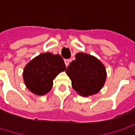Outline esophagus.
Segmentation results:
<instances>
[{"label":"esophagus","mask_w":135,"mask_h":135,"mask_svg":"<svg viewBox=\"0 0 135 135\" xmlns=\"http://www.w3.org/2000/svg\"><path fill=\"white\" fill-rule=\"evenodd\" d=\"M64 62H65V64H66V67H67L69 65L70 60H69V59H65V60H64Z\"/></svg>","instance_id":"1"}]
</instances>
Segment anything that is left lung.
Segmentation results:
<instances>
[{
    "label": "left lung",
    "instance_id": "obj_1",
    "mask_svg": "<svg viewBox=\"0 0 135 135\" xmlns=\"http://www.w3.org/2000/svg\"><path fill=\"white\" fill-rule=\"evenodd\" d=\"M66 73L72 81L73 88L81 96L88 97L98 93L106 79L104 65L94 56L83 52L76 55Z\"/></svg>",
    "mask_w": 135,
    "mask_h": 135
}]
</instances>
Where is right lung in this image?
I'll return each instance as SVG.
<instances>
[{
  "label": "right lung",
  "instance_id": "obj_1",
  "mask_svg": "<svg viewBox=\"0 0 135 135\" xmlns=\"http://www.w3.org/2000/svg\"><path fill=\"white\" fill-rule=\"evenodd\" d=\"M66 68L64 60L59 55L42 53L24 68V83L33 94L44 95L51 91L53 80Z\"/></svg>",
  "mask_w": 135,
  "mask_h": 135
}]
</instances>
